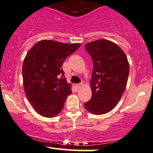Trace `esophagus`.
Masks as SVG:
<instances>
[{"label": "esophagus", "mask_w": 153, "mask_h": 153, "mask_svg": "<svg viewBox=\"0 0 153 153\" xmlns=\"http://www.w3.org/2000/svg\"><path fill=\"white\" fill-rule=\"evenodd\" d=\"M82 83H80V84H77L76 85V87L77 88H80L82 87Z\"/></svg>", "instance_id": "34e87169"}]
</instances>
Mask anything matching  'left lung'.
I'll list each match as a JSON object with an SVG mask.
<instances>
[{
  "label": "left lung",
  "instance_id": "1",
  "mask_svg": "<svg viewBox=\"0 0 153 153\" xmlns=\"http://www.w3.org/2000/svg\"><path fill=\"white\" fill-rule=\"evenodd\" d=\"M85 47L93 63L92 98L85 107L94 114H106L114 109L126 90L128 61L122 49L109 40L93 41Z\"/></svg>",
  "mask_w": 153,
  "mask_h": 153
}]
</instances>
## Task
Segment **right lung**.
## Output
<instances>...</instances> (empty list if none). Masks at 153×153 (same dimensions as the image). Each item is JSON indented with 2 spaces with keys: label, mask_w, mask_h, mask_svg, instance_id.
Here are the masks:
<instances>
[{
  "label": "right lung",
  "mask_w": 153,
  "mask_h": 153,
  "mask_svg": "<svg viewBox=\"0 0 153 153\" xmlns=\"http://www.w3.org/2000/svg\"><path fill=\"white\" fill-rule=\"evenodd\" d=\"M81 44L52 40L37 42L26 55L22 65L24 90L33 107L46 117H55L63 109L71 85L63 78L64 60Z\"/></svg>",
  "instance_id": "right-lung-1"
}]
</instances>
